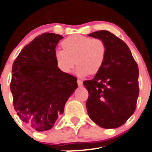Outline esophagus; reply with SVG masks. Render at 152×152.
<instances>
[{"label":"esophagus","mask_w":152,"mask_h":152,"mask_svg":"<svg viewBox=\"0 0 152 152\" xmlns=\"http://www.w3.org/2000/svg\"><path fill=\"white\" fill-rule=\"evenodd\" d=\"M77 82V85L79 86H83V81L81 80L78 79Z\"/></svg>","instance_id":"obj_1"}]
</instances>
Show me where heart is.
<instances>
[{"mask_svg": "<svg viewBox=\"0 0 152 152\" xmlns=\"http://www.w3.org/2000/svg\"><path fill=\"white\" fill-rule=\"evenodd\" d=\"M64 49H57L55 58L58 68L69 73L76 64L79 75L98 72L104 64L106 46L103 40L80 34H74L63 40Z\"/></svg>", "mask_w": 152, "mask_h": 152, "instance_id": "1", "label": "heart"}]
</instances>
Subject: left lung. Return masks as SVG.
<instances>
[{
  "label": "left lung",
  "mask_w": 152,
  "mask_h": 152,
  "mask_svg": "<svg viewBox=\"0 0 152 152\" xmlns=\"http://www.w3.org/2000/svg\"><path fill=\"white\" fill-rule=\"evenodd\" d=\"M104 41L106 57L94 77L83 81L88 116L99 126L115 129L133 115L139 95V69L124 40L106 30L88 34Z\"/></svg>",
  "instance_id": "obj_1"
}]
</instances>
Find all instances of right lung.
I'll return each mask as SVG.
<instances>
[{
  "mask_svg": "<svg viewBox=\"0 0 152 152\" xmlns=\"http://www.w3.org/2000/svg\"><path fill=\"white\" fill-rule=\"evenodd\" d=\"M61 34L36 37L14 61L10 88L20 120L38 132L49 130L64 113L69 97L77 87V78L63 72L55 58Z\"/></svg>",
  "mask_w": 152,
  "mask_h": 152,
  "instance_id": "right-lung-1",
  "label": "right lung"
}]
</instances>
